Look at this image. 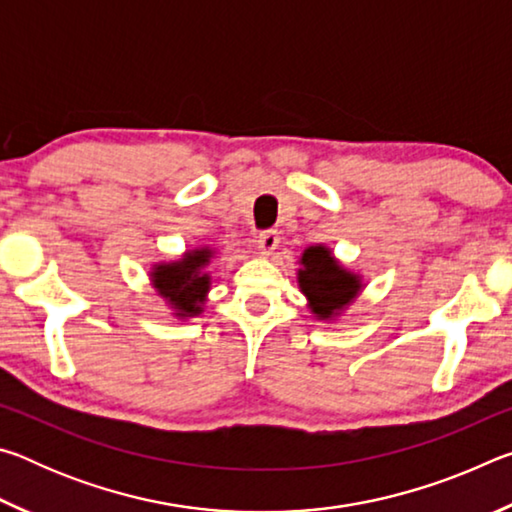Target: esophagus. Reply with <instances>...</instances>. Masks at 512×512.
Masks as SVG:
<instances>
[{
  "label": "esophagus",
  "instance_id": "esophagus-1",
  "mask_svg": "<svg viewBox=\"0 0 512 512\" xmlns=\"http://www.w3.org/2000/svg\"><path fill=\"white\" fill-rule=\"evenodd\" d=\"M277 246H280V232L277 230H264L257 235V248L262 255H273Z\"/></svg>",
  "mask_w": 512,
  "mask_h": 512
}]
</instances>
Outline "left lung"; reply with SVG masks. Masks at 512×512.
Returning <instances> with one entry per match:
<instances>
[{
    "instance_id": "1",
    "label": "left lung",
    "mask_w": 512,
    "mask_h": 512,
    "mask_svg": "<svg viewBox=\"0 0 512 512\" xmlns=\"http://www.w3.org/2000/svg\"><path fill=\"white\" fill-rule=\"evenodd\" d=\"M300 289L318 318H332L350 305L361 289L359 277L345 271L325 246H309L300 259Z\"/></svg>"
}]
</instances>
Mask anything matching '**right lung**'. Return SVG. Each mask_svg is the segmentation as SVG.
<instances>
[{
  "instance_id": "obj_1",
  "label": "right lung",
  "mask_w": 512,
  "mask_h": 512,
  "mask_svg": "<svg viewBox=\"0 0 512 512\" xmlns=\"http://www.w3.org/2000/svg\"><path fill=\"white\" fill-rule=\"evenodd\" d=\"M212 250L198 248L185 253L183 259L155 268L151 280L162 298L176 309V316H196L203 311V302L210 291V275L203 268L210 264Z\"/></svg>"
}]
</instances>
